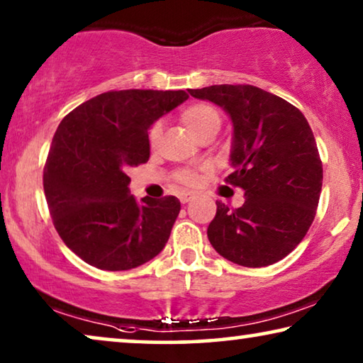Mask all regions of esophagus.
Instances as JSON below:
<instances>
[{
	"mask_svg": "<svg viewBox=\"0 0 363 363\" xmlns=\"http://www.w3.org/2000/svg\"><path fill=\"white\" fill-rule=\"evenodd\" d=\"M194 199H196V196H194L192 192H182L181 196H179V200H181L182 203H189V202H191V200H194Z\"/></svg>",
	"mask_w": 363,
	"mask_h": 363,
	"instance_id": "34e87169",
	"label": "esophagus"
}]
</instances>
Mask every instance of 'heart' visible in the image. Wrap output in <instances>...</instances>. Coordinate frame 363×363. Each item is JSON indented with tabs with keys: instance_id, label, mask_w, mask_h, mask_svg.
<instances>
[{
	"instance_id": "heart-1",
	"label": "heart",
	"mask_w": 363,
	"mask_h": 363,
	"mask_svg": "<svg viewBox=\"0 0 363 363\" xmlns=\"http://www.w3.org/2000/svg\"><path fill=\"white\" fill-rule=\"evenodd\" d=\"M181 118L184 125L189 128L194 137L199 138L200 135L210 132V130H218L220 128V116L212 106L203 104V102H196V104H191L186 109L182 111ZM161 137V123H155L153 127L150 128L148 140L151 147H156L160 142ZM181 182L187 184V186H194L197 182V174L191 171H182L179 174Z\"/></svg>"
}]
</instances>
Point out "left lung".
Segmentation results:
<instances>
[{
    "mask_svg": "<svg viewBox=\"0 0 363 363\" xmlns=\"http://www.w3.org/2000/svg\"><path fill=\"white\" fill-rule=\"evenodd\" d=\"M228 113L231 137L226 182L245 189V203L216 202L207 236L215 251L245 267H266L300 245L315 220L323 166L305 116L279 96L251 84L189 89Z\"/></svg>",
    "mask_w": 363,
    "mask_h": 363,
    "instance_id": "8db88e82",
    "label": "left lung"
}]
</instances>
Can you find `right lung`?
Listing matches in <instances>:
<instances>
[{
    "mask_svg": "<svg viewBox=\"0 0 363 363\" xmlns=\"http://www.w3.org/2000/svg\"><path fill=\"white\" fill-rule=\"evenodd\" d=\"M187 99L184 91H109L58 125L43 191L58 235L89 266L128 270L163 251L181 202L169 196L138 203L127 169L147 163L148 130Z\"/></svg>",
    "mask_w": 363,
    "mask_h": 363,
    "instance_id": "right-lung-1",
    "label": "right lung"
}]
</instances>
